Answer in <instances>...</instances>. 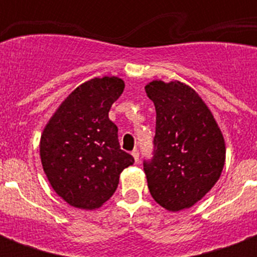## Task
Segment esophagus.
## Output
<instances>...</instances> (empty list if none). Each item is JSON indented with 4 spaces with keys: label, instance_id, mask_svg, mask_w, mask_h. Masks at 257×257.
I'll list each match as a JSON object with an SVG mask.
<instances>
[{
    "label": "esophagus",
    "instance_id": "1",
    "mask_svg": "<svg viewBox=\"0 0 257 257\" xmlns=\"http://www.w3.org/2000/svg\"><path fill=\"white\" fill-rule=\"evenodd\" d=\"M132 156L135 157V160L139 161V157H140V152H139V149H133Z\"/></svg>",
    "mask_w": 257,
    "mask_h": 257
}]
</instances>
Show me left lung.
Segmentation results:
<instances>
[{
	"instance_id": "1",
	"label": "left lung",
	"mask_w": 257,
	"mask_h": 257,
	"mask_svg": "<svg viewBox=\"0 0 257 257\" xmlns=\"http://www.w3.org/2000/svg\"><path fill=\"white\" fill-rule=\"evenodd\" d=\"M156 108L153 156L144 161L151 195L172 212L192 207L219 180L225 143L201 97L180 81L145 86Z\"/></svg>"
}]
</instances>
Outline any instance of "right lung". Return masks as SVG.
I'll list each match as a JSON object with an SVG mask.
<instances>
[{
    "mask_svg": "<svg viewBox=\"0 0 257 257\" xmlns=\"http://www.w3.org/2000/svg\"><path fill=\"white\" fill-rule=\"evenodd\" d=\"M124 86L114 76L84 82L62 101L42 132V168L72 207H101L117 189L121 172L135 163L120 148L118 128L108 116Z\"/></svg>",
    "mask_w": 257,
    "mask_h": 257,
    "instance_id": "1",
    "label": "right lung"
}]
</instances>
